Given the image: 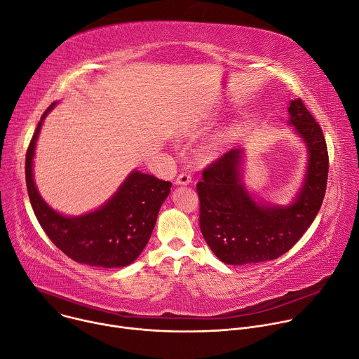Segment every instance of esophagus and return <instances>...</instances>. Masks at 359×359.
I'll use <instances>...</instances> for the list:
<instances>
[{
    "mask_svg": "<svg viewBox=\"0 0 359 359\" xmlns=\"http://www.w3.org/2000/svg\"><path fill=\"white\" fill-rule=\"evenodd\" d=\"M191 182V175L190 172H182L177 179H176V184H189Z\"/></svg>",
    "mask_w": 359,
    "mask_h": 359,
    "instance_id": "obj_1",
    "label": "esophagus"
}]
</instances>
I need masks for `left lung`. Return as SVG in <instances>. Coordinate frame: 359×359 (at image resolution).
I'll return each mask as SVG.
<instances>
[{
  "label": "left lung",
  "mask_w": 359,
  "mask_h": 359,
  "mask_svg": "<svg viewBox=\"0 0 359 359\" xmlns=\"http://www.w3.org/2000/svg\"><path fill=\"white\" fill-rule=\"evenodd\" d=\"M288 112L310 151L304 186L291 206H260L250 197L240 179V149H231L204 168L196 186L201 234L226 264L278 259L302 237L321 208L330 166L323 129L299 97L291 100Z\"/></svg>",
  "instance_id": "left-lung-1"
}]
</instances>
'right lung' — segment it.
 <instances>
[{"label": "right lung", "instance_id": "add662e5", "mask_svg": "<svg viewBox=\"0 0 359 359\" xmlns=\"http://www.w3.org/2000/svg\"><path fill=\"white\" fill-rule=\"evenodd\" d=\"M54 105L41 116L27 149L25 180L32 210L49 240L74 262L102 269L128 266L147 244L172 183L133 172L99 210L81 217L58 215L41 198L32 179L36 137L42 119Z\"/></svg>", "mask_w": 359, "mask_h": 359}]
</instances>
